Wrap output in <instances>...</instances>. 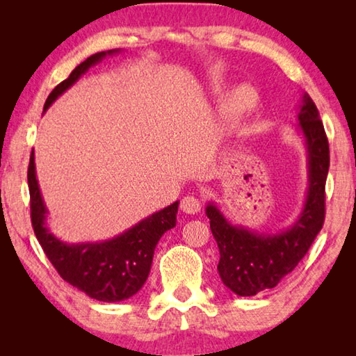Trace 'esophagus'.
Masks as SVG:
<instances>
[{
    "label": "esophagus",
    "instance_id": "obj_1",
    "mask_svg": "<svg viewBox=\"0 0 356 356\" xmlns=\"http://www.w3.org/2000/svg\"><path fill=\"white\" fill-rule=\"evenodd\" d=\"M201 207H202L201 200H197V197L193 195L185 196L184 200L180 201V209H182L185 213H197L201 210Z\"/></svg>",
    "mask_w": 356,
    "mask_h": 356
}]
</instances>
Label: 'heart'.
<instances>
[{
    "label": "heart",
    "mask_w": 356,
    "mask_h": 356,
    "mask_svg": "<svg viewBox=\"0 0 356 356\" xmlns=\"http://www.w3.org/2000/svg\"><path fill=\"white\" fill-rule=\"evenodd\" d=\"M256 100H257V95L254 92V89L250 86H240L231 94V97L227 100V105H226L227 114L232 118L242 116V114L248 113L254 108Z\"/></svg>",
    "instance_id": "1"
}]
</instances>
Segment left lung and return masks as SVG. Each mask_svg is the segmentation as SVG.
Listing matches in <instances>:
<instances>
[{
	"label": "left lung",
	"mask_w": 356,
	"mask_h": 356,
	"mask_svg": "<svg viewBox=\"0 0 356 356\" xmlns=\"http://www.w3.org/2000/svg\"><path fill=\"white\" fill-rule=\"evenodd\" d=\"M298 120L308 152L309 188L305 207L292 226L276 234H259L231 225L212 202L206 209L220 250L221 281L240 297H251L273 289L297 267L323 226L330 146L318 110L309 94L301 97Z\"/></svg>",
	"instance_id": "8db88e82"
}]
</instances>
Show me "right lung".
<instances>
[{"mask_svg": "<svg viewBox=\"0 0 356 356\" xmlns=\"http://www.w3.org/2000/svg\"><path fill=\"white\" fill-rule=\"evenodd\" d=\"M116 51L119 50L95 53L76 65L67 80L59 83L48 95L44 111L91 65ZM28 186L31 197L33 229L48 261L64 281L88 297L106 303L127 300L140 291L149 276L156 243L166 231L176 226L177 201L111 240L95 243H65L53 236L47 227L48 210L35 179L34 152L29 156Z\"/></svg>", "mask_w": 356, "mask_h": 356, "instance_id": "add662e5", "label": "right lung"}]
</instances>
